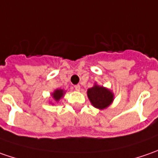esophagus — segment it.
<instances>
[{"mask_svg":"<svg viewBox=\"0 0 158 158\" xmlns=\"http://www.w3.org/2000/svg\"><path fill=\"white\" fill-rule=\"evenodd\" d=\"M74 88H75V89H76V91H79V90L81 89V86H80L79 84H77V85H75Z\"/></svg>","mask_w":158,"mask_h":158,"instance_id":"34e87169","label":"esophagus"}]
</instances>
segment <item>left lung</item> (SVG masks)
<instances>
[{"mask_svg": "<svg viewBox=\"0 0 158 158\" xmlns=\"http://www.w3.org/2000/svg\"><path fill=\"white\" fill-rule=\"evenodd\" d=\"M89 99L96 108L104 109L111 105L113 100V95L107 89L95 85L88 89Z\"/></svg>", "mask_w": 158, "mask_h": 158, "instance_id": "obj_1", "label": "left lung"}]
</instances>
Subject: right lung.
I'll return each mask as SVG.
<instances>
[{
    "mask_svg": "<svg viewBox=\"0 0 158 158\" xmlns=\"http://www.w3.org/2000/svg\"><path fill=\"white\" fill-rule=\"evenodd\" d=\"M63 90L62 89H56L53 93H52V98L55 99L56 101H58L60 98H62V96H63Z\"/></svg>",
    "mask_w": 158,
    "mask_h": 158,
    "instance_id": "right-lung-1",
    "label": "right lung"
}]
</instances>
